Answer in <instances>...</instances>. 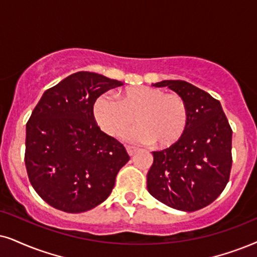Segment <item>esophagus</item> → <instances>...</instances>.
I'll return each instance as SVG.
<instances>
[{"mask_svg":"<svg viewBox=\"0 0 257 257\" xmlns=\"http://www.w3.org/2000/svg\"><path fill=\"white\" fill-rule=\"evenodd\" d=\"M126 152H128V154L133 157V155L136 153V149L134 147H132V146H126Z\"/></svg>","mask_w":257,"mask_h":257,"instance_id":"esophagus-1","label":"esophagus"}]
</instances>
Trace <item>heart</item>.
<instances>
[{
    "mask_svg": "<svg viewBox=\"0 0 257 257\" xmlns=\"http://www.w3.org/2000/svg\"><path fill=\"white\" fill-rule=\"evenodd\" d=\"M117 99L100 95L92 108L93 118L109 136H117L134 121L138 125L124 133L133 144L168 147L184 135L188 124V106L178 93L152 86L129 87Z\"/></svg>",
    "mask_w": 257,
    "mask_h": 257,
    "instance_id": "obj_1",
    "label": "heart"
}]
</instances>
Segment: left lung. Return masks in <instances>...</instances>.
Masks as SVG:
<instances>
[{
    "mask_svg": "<svg viewBox=\"0 0 257 257\" xmlns=\"http://www.w3.org/2000/svg\"><path fill=\"white\" fill-rule=\"evenodd\" d=\"M187 103L188 124L171 147L153 153L147 190L161 203L196 211L212 203L225 188L232 166V131L219 100L184 80H162Z\"/></svg>",
    "mask_w": 257,
    "mask_h": 257,
    "instance_id": "8db88e82",
    "label": "left lung"
}]
</instances>
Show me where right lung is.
I'll use <instances>...</instances> for the list:
<instances>
[{
  "label": "right lung",
  "mask_w": 257,
  "mask_h": 257,
  "mask_svg": "<svg viewBox=\"0 0 257 257\" xmlns=\"http://www.w3.org/2000/svg\"><path fill=\"white\" fill-rule=\"evenodd\" d=\"M118 80L73 73L46 90L26 125L25 164L42 199L58 210L84 212L103 203L129 161L124 146L100 131L95 100Z\"/></svg>",
  "instance_id": "right-lung-1"
}]
</instances>
